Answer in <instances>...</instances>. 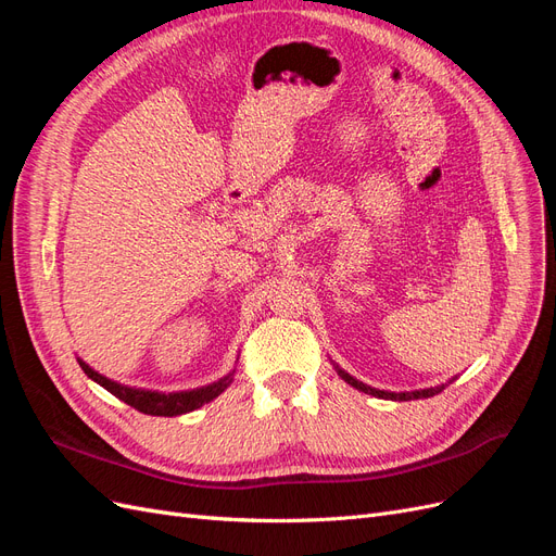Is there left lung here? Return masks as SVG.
<instances>
[{
  "mask_svg": "<svg viewBox=\"0 0 556 556\" xmlns=\"http://www.w3.org/2000/svg\"><path fill=\"white\" fill-rule=\"evenodd\" d=\"M339 376L348 382V384H352L355 387V390H359V392H364V394H374V396H378V399H392V401H410V399H429V396H433V394H439V392H443L445 390V384H441V387H431V390H419V392H401V394H396V392H382V390H374V387H368V384H364V382H359V380H355L352 376H348L345 371H341L339 368Z\"/></svg>",
  "mask_w": 556,
  "mask_h": 556,
  "instance_id": "1",
  "label": "left lung"
}]
</instances>
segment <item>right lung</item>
Returning <instances> with one entry per match:
<instances>
[{
  "instance_id": "obj_1",
  "label": "right lung",
  "mask_w": 556,
  "mask_h": 556,
  "mask_svg": "<svg viewBox=\"0 0 556 556\" xmlns=\"http://www.w3.org/2000/svg\"><path fill=\"white\" fill-rule=\"evenodd\" d=\"M80 368L86 371L88 378H92L94 382H99L109 390L113 396H117L121 401H125L127 406L137 408L139 413L146 415H160V417H174V415H182V413H190L204 406V403L213 401L217 394H223L227 387L231 384V376H225L223 380H217L208 387H199V390L192 392H176V394H160V392H148V390H134V387H125V384H117L109 378H104L102 374H97L94 368H90L86 362H80Z\"/></svg>"
}]
</instances>
